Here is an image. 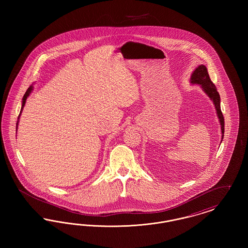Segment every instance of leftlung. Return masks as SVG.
Listing matches in <instances>:
<instances>
[{
	"instance_id": "1",
	"label": "left lung",
	"mask_w": 248,
	"mask_h": 248,
	"mask_svg": "<svg viewBox=\"0 0 248 248\" xmlns=\"http://www.w3.org/2000/svg\"><path fill=\"white\" fill-rule=\"evenodd\" d=\"M190 82L191 83L201 84V86L203 89V91L205 92V94H207V95L212 99L214 105L217 109V117L220 122L221 132H222V134H224V117H223V114H222V111L220 108V96L217 90L216 85L211 81L207 69L204 65H200L194 71L191 75ZM223 137H224V135H222V140H223Z\"/></svg>"
}]
</instances>
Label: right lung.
Segmentation results:
<instances>
[{
	"mask_svg": "<svg viewBox=\"0 0 248 248\" xmlns=\"http://www.w3.org/2000/svg\"><path fill=\"white\" fill-rule=\"evenodd\" d=\"M31 90H32V86H30V87L28 88V90L26 91L25 94H24L23 98H22V107H21L20 113H19V115H18V119H19V116H20V114H21V111H22V109H23L24 105H25V103H26V99H27V97L31 94ZM17 124H18V121H17V123H16V130H17Z\"/></svg>",
	"mask_w": 248,
	"mask_h": 248,
	"instance_id": "obj_1",
	"label": "right lung"
}]
</instances>
